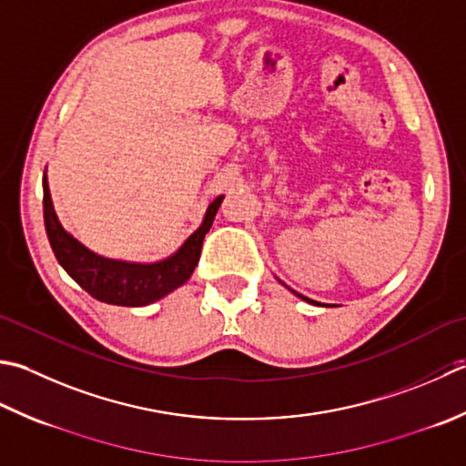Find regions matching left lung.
Listing matches in <instances>:
<instances>
[{
    "label": "left lung",
    "mask_w": 466,
    "mask_h": 466,
    "mask_svg": "<svg viewBox=\"0 0 466 466\" xmlns=\"http://www.w3.org/2000/svg\"><path fill=\"white\" fill-rule=\"evenodd\" d=\"M293 293H295V290H293ZM297 297H300V299H303V300H309V303H315V300H311V299H307V297H303V295H299V293H295Z\"/></svg>",
    "instance_id": "1"
}]
</instances>
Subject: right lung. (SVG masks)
Masks as SVG:
<instances>
[{
    "label": "right lung",
    "mask_w": 466,
    "mask_h": 466,
    "mask_svg": "<svg viewBox=\"0 0 466 466\" xmlns=\"http://www.w3.org/2000/svg\"><path fill=\"white\" fill-rule=\"evenodd\" d=\"M44 224L52 252L60 267L75 279L78 285L100 303L118 307H145L169 295L171 290L187 282L198 267L202 242L216 218L224 196H218L208 206L202 226L179 246L177 252L159 262H127L105 258L88 250L75 236L64 230L56 212H54L48 177L44 173Z\"/></svg>",
    "instance_id": "right-lung-1"
}]
</instances>
